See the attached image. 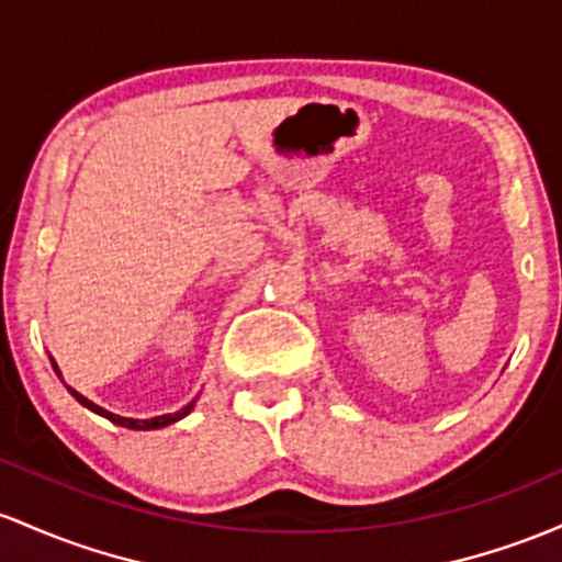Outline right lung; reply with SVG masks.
<instances>
[{"label": "right lung", "mask_w": 562, "mask_h": 562, "mask_svg": "<svg viewBox=\"0 0 562 562\" xmlns=\"http://www.w3.org/2000/svg\"><path fill=\"white\" fill-rule=\"evenodd\" d=\"M53 366H55V363H53ZM55 371H58V366H55ZM68 390H71V387H68ZM71 395L81 403V406L90 408V412L100 414V417H105V419H111L113 425H119V427H130V430H159V427H167V425H172V422L182 419V417H186V414L193 408V401H191L186 408H180V412H175V414H164V417H154V419H127V417H119V414H111V412H105V408L94 406L92 401H87L85 395L77 393V390H71Z\"/></svg>", "instance_id": "obj_1"}]
</instances>
